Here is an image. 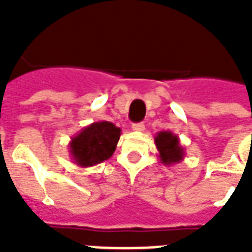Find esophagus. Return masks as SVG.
<instances>
[{"instance_id":"34e87169","label":"esophagus","mask_w":252,"mask_h":252,"mask_svg":"<svg viewBox=\"0 0 252 252\" xmlns=\"http://www.w3.org/2000/svg\"><path fill=\"white\" fill-rule=\"evenodd\" d=\"M132 129L135 132H142L144 129V124L143 123H136V124H132Z\"/></svg>"}]
</instances>
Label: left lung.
<instances>
[{"label":"left lung","instance_id":"obj_1","mask_svg":"<svg viewBox=\"0 0 252 252\" xmlns=\"http://www.w3.org/2000/svg\"><path fill=\"white\" fill-rule=\"evenodd\" d=\"M159 159L166 166L180 163L185 158V148L181 146L180 137L171 131H160L155 136Z\"/></svg>","mask_w":252,"mask_h":252}]
</instances>
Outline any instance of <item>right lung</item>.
Instances as JSON below:
<instances>
[{"mask_svg": "<svg viewBox=\"0 0 252 252\" xmlns=\"http://www.w3.org/2000/svg\"><path fill=\"white\" fill-rule=\"evenodd\" d=\"M121 129L109 121H95L71 137L68 153L79 167H92L113 155Z\"/></svg>", "mask_w": 252, "mask_h": 252, "instance_id": "obj_1", "label": "right lung"}]
</instances>
